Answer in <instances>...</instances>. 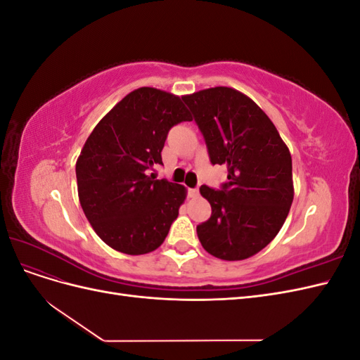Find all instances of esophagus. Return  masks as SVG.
<instances>
[{"mask_svg": "<svg viewBox=\"0 0 360 360\" xmlns=\"http://www.w3.org/2000/svg\"><path fill=\"white\" fill-rule=\"evenodd\" d=\"M198 189H189V197L191 198H197L198 197Z\"/></svg>", "mask_w": 360, "mask_h": 360, "instance_id": "obj_1", "label": "esophagus"}]
</instances>
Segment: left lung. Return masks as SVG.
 <instances>
[{
    "label": "left lung",
    "instance_id": "8db88e82",
    "mask_svg": "<svg viewBox=\"0 0 360 360\" xmlns=\"http://www.w3.org/2000/svg\"><path fill=\"white\" fill-rule=\"evenodd\" d=\"M183 101L210 162L228 169L221 191L200 188L212 216L197 226L198 238L216 258L246 259L274 240L288 216L294 198L290 150L267 114L231 86L205 89Z\"/></svg>",
    "mask_w": 360,
    "mask_h": 360
}]
</instances>
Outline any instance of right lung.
Listing matches in <instances>:
<instances>
[{
	"label": "right lung",
	"mask_w": 360,
	"mask_h": 360,
	"mask_svg": "<svg viewBox=\"0 0 360 360\" xmlns=\"http://www.w3.org/2000/svg\"><path fill=\"white\" fill-rule=\"evenodd\" d=\"M191 120L183 97L141 86L86 138L76 160L79 202L96 234L118 252L143 255L158 249L177 219L186 188L148 174L162 165L169 129Z\"/></svg>",
	"instance_id": "1"
}]
</instances>
